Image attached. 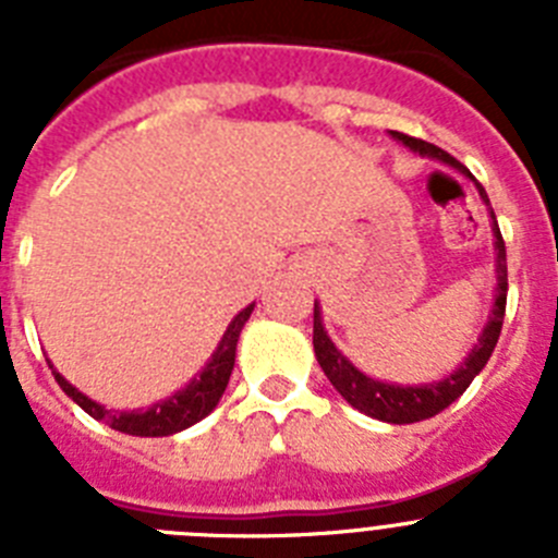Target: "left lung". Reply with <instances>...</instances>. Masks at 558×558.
Wrapping results in <instances>:
<instances>
[{
    "label": "left lung",
    "mask_w": 558,
    "mask_h": 558,
    "mask_svg": "<svg viewBox=\"0 0 558 558\" xmlns=\"http://www.w3.org/2000/svg\"><path fill=\"white\" fill-rule=\"evenodd\" d=\"M391 136L397 142H402L405 147H411L413 153H422V156H430V159L441 161V165L452 167V170L463 172L466 179H472V172L461 165L458 159H452L450 153L441 150V147L430 145L425 140H416V136H408V133L391 131ZM483 204L489 206V195L477 184ZM492 215V231H495V270H497V290H495V304H492V315L486 327H483L481 338L472 347V352L463 357L461 366L452 374H447L445 379L438 383H425V386H397V383H383V379H374L368 374L360 372L354 363H349L343 357L338 347L329 340L327 329L322 322V307L315 302L313 310V349L315 357L322 363L324 374L329 377V383L335 386V391L347 399L349 405L357 408L360 413L366 416L379 418V422H388V425H413V422H422V418H430L436 413H441L445 408H450L458 397H461L466 388H470L472 379L481 374V368L489 363L492 352L497 347V338H500L502 329V315H506V293H509V270H506V243H502L500 226H497L495 211Z\"/></svg>",
    "instance_id": "1"
}]
</instances>
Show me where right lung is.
<instances>
[{
  "instance_id": "1",
  "label": "right lung",
  "mask_w": 558,
  "mask_h": 558,
  "mask_svg": "<svg viewBox=\"0 0 558 558\" xmlns=\"http://www.w3.org/2000/svg\"><path fill=\"white\" fill-rule=\"evenodd\" d=\"M251 310H254V304H248V307L234 315V322L223 332V338H220L218 349H215V354H211L209 363L204 366V372L198 377H192L190 386H184L181 391L172 393V397L161 399V402L150 405L147 411H106L100 402H95V399H88L86 393L77 391L66 377H61L58 372L52 374H56L58 386L63 388L66 397L75 399L88 416L97 418V422H106L113 430L147 438L172 436V433L186 430V427H192L204 416H209L215 411V405L220 402L226 386H229L231 368H234L236 340H240L245 322L251 318ZM49 368H52V363H49Z\"/></svg>"
}]
</instances>
